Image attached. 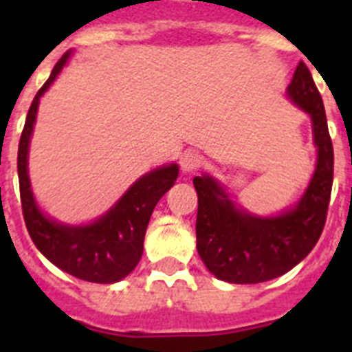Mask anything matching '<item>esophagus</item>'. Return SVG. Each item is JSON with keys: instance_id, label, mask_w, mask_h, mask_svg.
Instances as JSON below:
<instances>
[{"instance_id": "1", "label": "esophagus", "mask_w": 352, "mask_h": 352, "mask_svg": "<svg viewBox=\"0 0 352 352\" xmlns=\"http://www.w3.org/2000/svg\"><path fill=\"white\" fill-rule=\"evenodd\" d=\"M179 166H182L183 173H194L203 166V157L195 151H186L179 160Z\"/></svg>"}]
</instances>
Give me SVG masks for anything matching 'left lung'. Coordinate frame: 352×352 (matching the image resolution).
<instances>
[{
  "instance_id": "obj_1",
  "label": "left lung",
  "mask_w": 352,
  "mask_h": 352,
  "mask_svg": "<svg viewBox=\"0 0 352 352\" xmlns=\"http://www.w3.org/2000/svg\"><path fill=\"white\" fill-rule=\"evenodd\" d=\"M287 95L310 114L317 166L300 203L278 217H256L238 210L211 176H195L197 252L217 278L231 284H259L292 270L316 247L326 223L333 185V144L324 104L303 61Z\"/></svg>"
}]
</instances>
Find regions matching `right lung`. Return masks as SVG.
Masks as SVG:
<instances>
[{
    "label": "right lung",
    "instance_id": "right-lung-1",
    "mask_svg": "<svg viewBox=\"0 0 352 352\" xmlns=\"http://www.w3.org/2000/svg\"><path fill=\"white\" fill-rule=\"evenodd\" d=\"M70 58V51L52 68L28 111L17 151V173L24 222L33 243L54 266L95 284H113L125 278L141 261L149 217L160 197L178 178V166L158 167L130 186L104 217L88 226H65L51 220L36 206L28 176V148L36 120L40 96Z\"/></svg>",
    "mask_w": 352,
    "mask_h": 352
}]
</instances>
